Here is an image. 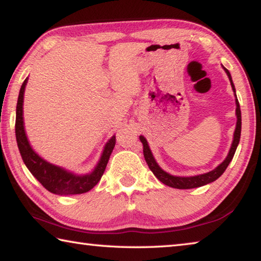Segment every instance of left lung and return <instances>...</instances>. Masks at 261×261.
Returning <instances> with one entry per match:
<instances>
[{
  "instance_id": "left-lung-1",
  "label": "left lung",
  "mask_w": 261,
  "mask_h": 261,
  "mask_svg": "<svg viewBox=\"0 0 261 261\" xmlns=\"http://www.w3.org/2000/svg\"><path fill=\"white\" fill-rule=\"evenodd\" d=\"M224 71H226L227 76L230 81L231 84V88L233 91V94H235V102H236V117H237V122H236V127H235V132H233V139L231 143L230 149H229V153L227 158L220 163V165L215 168V169L208 171V173L205 174H200V175H196V176H174L169 173H167L162 169V168L158 165V162L154 159L151 148L148 146V143L146 138L144 136H139V139L143 144V152H144V158L146 160V163L149 167V169L152 170V173L155 175V177L162 182L163 184L168 185V187L174 188V189H194V188H199L202 187V185L210 184L212 182H214L215 179H218L221 175L224 173V170L227 169V167L229 166V163L231 162L233 155H235L236 148L240 144V139H241V130H242V115H241V108H240V102H238L237 96H236V90H235V85H233L232 79H231V74L228 70L222 67Z\"/></svg>"
}]
</instances>
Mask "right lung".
Returning a JSON list of instances; mask_svg holds the SVG:
<instances>
[{
	"mask_svg": "<svg viewBox=\"0 0 261 261\" xmlns=\"http://www.w3.org/2000/svg\"><path fill=\"white\" fill-rule=\"evenodd\" d=\"M28 79L29 78L25 79L19 91L18 101H17L16 107L15 125L17 145H18L20 155L25 166L28 167L31 174L42 184V187L51 193L60 194V196H70V194H81L90 191L102 177L110 154H112L115 144H116V138H115V136H113L107 141L98 163H96L94 169L88 174H74L63 167L53 165V163L46 161L31 146L25 132L23 105Z\"/></svg>",
	"mask_w": 261,
	"mask_h": 261,
	"instance_id": "add662e5",
	"label": "right lung"
}]
</instances>
